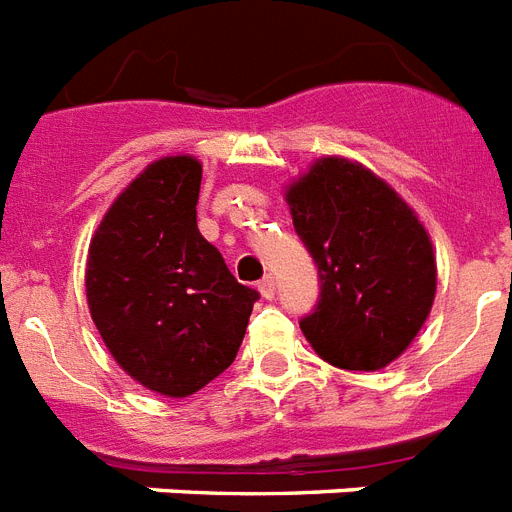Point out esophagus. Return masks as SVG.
<instances>
[{
  "label": "esophagus",
  "instance_id": "esophagus-1",
  "mask_svg": "<svg viewBox=\"0 0 512 512\" xmlns=\"http://www.w3.org/2000/svg\"><path fill=\"white\" fill-rule=\"evenodd\" d=\"M259 293L264 295L266 301H272V298H274V293H277V282H274V277H272V274H266L264 280L259 282Z\"/></svg>",
  "mask_w": 512,
  "mask_h": 512
}]
</instances>
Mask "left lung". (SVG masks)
I'll return each instance as SVG.
<instances>
[{
	"mask_svg": "<svg viewBox=\"0 0 512 512\" xmlns=\"http://www.w3.org/2000/svg\"><path fill=\"white\" fill-rule=\"evenodd\" d=\"M293 227L319 272L306 340L337 369L377 371L432 311V240L403 198L361 164L327 156L287 190Z\"/></svg>",
	"mask_w": 512,
	"mask_h": 512,
	"instance_id": "1",
	"label": "left lung"
}]
</instances>
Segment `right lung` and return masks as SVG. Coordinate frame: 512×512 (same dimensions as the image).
Instances as JSON below:
<instances>
[{
	"label": "right lung",
	"mask_w": 512,
	"mask_h": 512,
	"mask_svg": "<svg viewBox=\"0 0 512 512\" xmlns=\"http://www.w3.org/2000/svg\"><path fill=\"white\" fill-rule=\"evenodd\" d=\"M201 164L167 156L114 201L88 248L101 340L135 382L188 398L235 361L259 293L198 232Z\"/></svg>",
	"instance_id": "1"
}]
</instances>
